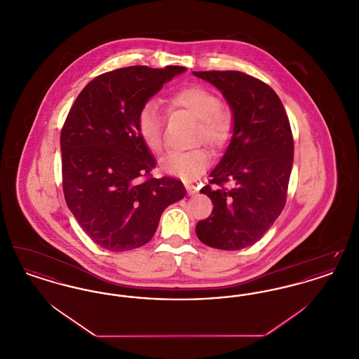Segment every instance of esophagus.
Segmentation results:
<instances>
[{"instance_id":"esophagus-1","label":"esophagus","mask_w":359,"mask_h":359,"mask_svg":"<svg viewBox=\"0 0 359 359\" xmlns=\"http://www.w3.org/2000/svg\"><path fill=\"white\" fill-rule=\"evenodd\" d=\"M186 188H187L188 195H191V196L198 192V188H196V186H194V184H187Z\"/></svg>"}]
</instances>
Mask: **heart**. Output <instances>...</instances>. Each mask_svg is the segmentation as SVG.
I'll list each match as a JSON object with an SVG mask.
<instances>
[{
  "label": "heart",
  "instance_id": "heart-1",
  "mask_svg": "<svg viewBox=\"0 0 359 359\" xmlns=\"http://www.w3.org/2000/svg\"><path fill=\"white\" fill-rule=\"evenodd\" d=\"M170 102L172 106L186 110L199 120L198 137L212 147H222L231 133V121L223 113L219 98L202 86H188L176 91ZM137 130L142 142L152 152H158L163 145L161 114L154 101L145 103L137 114ZM208 165V154L205 149L172 151L160 160V168L167 175L182 180H192Z\"/></svg>",
  "mask_w": 359,
  "mask_h": 359
}]
</instances>
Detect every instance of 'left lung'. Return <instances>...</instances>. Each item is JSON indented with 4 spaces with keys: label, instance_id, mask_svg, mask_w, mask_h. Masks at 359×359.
<instances>
[{
    "label": "left lung",
    "instance_id": "1",
    "mask_svg": "<svg viewBox=\"0 0 359 359\" xmlns=\"http://www.w3.org/2000/svg\"><path fill=\"white\" fill-rule=\"evenodd\" d=\"M215 86L233 114V135L210 184L212 212L196 224L203 243L241 250L264 237L281 214L293 165V138L273 90L239 71H194ZM229 183V188L224 184Z\"/></svg>",
    "mask_w": 359,
    "mask_h": 359
}]
</instances>
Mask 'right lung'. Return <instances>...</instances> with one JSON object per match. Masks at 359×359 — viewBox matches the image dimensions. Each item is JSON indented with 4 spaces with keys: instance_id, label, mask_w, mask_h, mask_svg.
<instances>
[{
    "instance_id": "add662e5",
    "label": "right lung",
    "mask_w": 359,
    "mask_h": 359,
    "mask_svg": "<svg viewBox=\"0 0 359 359\" xmlns=\"http://www.w3.org/2000/svg\"><path fill=\"white\" fill-rule=\"evenodd\" d=\"M180 66H133L93 79L78 95L60 135L63 192L72 215L110 252L149 242L168 205L186 196L182 182L148 176L156 165L140 138L137 114Z\"/></svg>"
}]
</instances>
